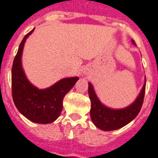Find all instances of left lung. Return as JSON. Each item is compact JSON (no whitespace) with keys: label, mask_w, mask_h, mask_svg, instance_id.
Here are the masks:
<instances>
[{"label":"left lung","mask_w":158,"mask_h":158,"mask_svg":"<svg viewBox=\"0 0 158 158\" xmlns=\"http://www.w3.org/2000/svg\"><path fill=\"white\" fill-rule=\"evenodd\" d=\"M133 44L134 41L132 40ZM145 91V82L136 100L123 109L114 110L104 106L94 92L91 83H88V94L91 102L90 114L95 127L104 131L120 129L137 117L143 104Z\"/></svg>","instance_id":"obj_1"}]
</instances>
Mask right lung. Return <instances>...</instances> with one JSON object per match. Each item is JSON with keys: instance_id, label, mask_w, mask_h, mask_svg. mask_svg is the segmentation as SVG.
Wrapping results in <instances>:
<instances>
[{"instance_id": "add662e5", "label": "right lung", "mask_w": 158, "mask_h": 158, "mask_svg": "<svg viewBox=\"0 0 158 158\" xmlns=\"http://www.w3.org/2000/svg\"><path fill=\"white\" fill-rule=\"evenodd\" d=\"M34 28L26 34L19 46L12 68V94L16 107L30 121L48 124L60 116L66 94L79 80L78 77L65 78L52 87L40 90L26 78L21 65V56L26 39Z\"/></svg>"}]
</instances>
